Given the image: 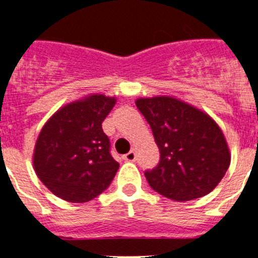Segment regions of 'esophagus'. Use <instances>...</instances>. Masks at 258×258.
<instances>
[{
    "mask_svg": "<svg viewBox=\"0 0 258 258\" xmlns=\"http://www.w3.org/2000/svg\"><path fill=\"white\" fill-rule=\"evenodd\" d=\"M137 159V154L134 153V151H130L128 154H125L124 155V161L127 162H134Z\"/></svg>",
    "mask_w": 258,
    "mask_h": 258,
    "instance_id": "obj_1",
    "label": "esophagus"
}]
</instances>
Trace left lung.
<instances>
[{"label": "left lung", "mask_w": 258, "mask_h": 258, "mask_svg": "<svg viewBox=\"0 0 258 258\" xmlns=\"http://www.w3.org/2000/svg\"><path fill=\"white\" fill-rule=\"evenodd\" d=\"M161 161L146 171L149 184L172 201L201 198L216 188L230 165L228 142L210 115L174 96L139 97Z\"/></svg>", "instance_id": "1"}]
</instances>
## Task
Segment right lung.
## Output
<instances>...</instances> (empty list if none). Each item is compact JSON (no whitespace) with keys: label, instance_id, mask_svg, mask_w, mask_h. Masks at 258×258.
Returning a JSON list of instances; mask_svg holds the SVG:
<instances>
[{"label":"right lung","instance_id":"add662e5","mask_svg":"<svg viewBox=\"0 0 258 258\" xmlns=\"http://www.w3.org/2000/svg\"><path fill=\"white\" fill-rule=\"evenodd\" d=\"M116 97L91 93L58 108L38 134L33 167L54 196L83 204L108 187L119 169L109 154L104 121Z\"/></svg>","mask_w":258,"mask_h":258}]
</instances>
